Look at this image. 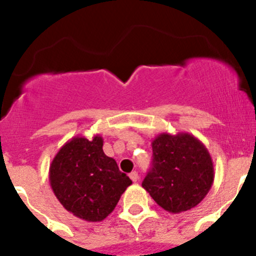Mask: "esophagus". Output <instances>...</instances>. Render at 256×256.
Here are the masks:
<instances>
[{"mask_svg":"<svg viewBox=\"0 0 256 256\" xmlns=\"http://www.w3.org/2000/svg\"><path fill=\"white\" fill-rule=\"evenodd\" d=\"M128 176H130L131 180H132V182H138V172H136V171L131 172V174H128Z\"/></svg>","mask_w":256,"mask_h":256,"instance_id":"obj_1","label":"esophagus"}]
</instances>
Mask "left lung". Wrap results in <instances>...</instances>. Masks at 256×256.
I'll return each mask as SVG.
<instances>
[{"label": "left lung", "instance_id": "1", "mask_svg": "<svg viewBox=\"0 0 256 256\" xmlns=\"http://www.w3.org/2000/svg\"><path fill=\"white\" fill-rule=\"evenodd\" d=\"M152 168L142 187L170 213L200 204L214 180L213 160L207 147L188 132L160 134L152 140Z\"/></svg>", "mask_w": 256, "mask_h": 256}]
</instances>
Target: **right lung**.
Listing matches in <instances>:
<instances>
[{"instance_id":"right-lung-1","label":"right lung","mask_w":256,"mask_h":256,"mask_svg":"<svg viewBox=\"0 0 256 256\" xmlns=\"http://www.w3.org/2000/svg\"><path fill=\"white\" fill-rule=\"evenodd\" d=\"M100 135L76 136L59 148L49 166V183L56 200L73 216L102 222L115 209L132 183L116 161L102 151Z\"/></svg>"}]
</instances>
